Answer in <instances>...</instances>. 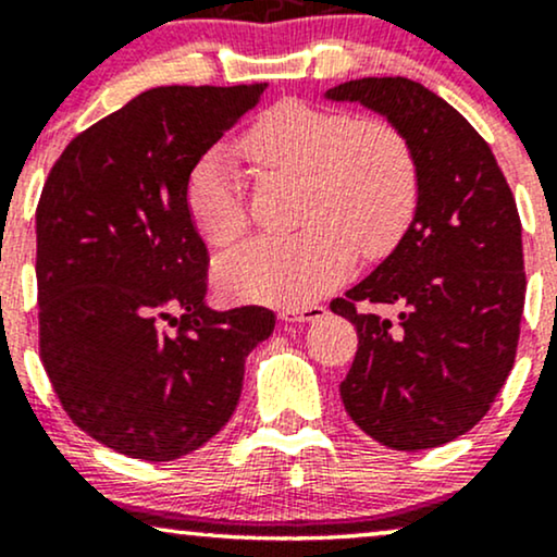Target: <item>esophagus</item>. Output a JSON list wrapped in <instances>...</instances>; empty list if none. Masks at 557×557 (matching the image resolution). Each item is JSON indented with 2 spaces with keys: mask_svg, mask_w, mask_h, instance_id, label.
<instances>
[{
  "mask_svg": "<svg viewBox=\"0 0 557 557\" xmlns=\"http://www.w3.org/2000/svg\"><path fill=\"white\" fill-rule=\"evenodd\" d=\"M327 314V309L324 306H317V304H309V306H300V309H285L280 319H285V322H317V319H322Z\"/></svg>",
  "mask_w": 557,
  "mask_h": 557,
  "instance_id": "1",
  "label": "esophagus"
}]
</instances>
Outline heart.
<instances>
[{
    "label": "heart",
    "instance_id": "1",
    "mask_svg": "<svg viewBox=\"0 0 557 557\" xmlns=\"http://www.w3.org/2000/svg\"><path fill=\"white\" fill-rule=\"evenodd\" d=\"M235 151L259 172L300 175V233L248 240L214 267L230 298L306 306L343 283L363 257L387 253L411 222L419 198L417 159L387 120H350L304 101H280L253 120ZM185 209L203 240L227 248L246 230L238 170L225 149H209L185 181Z\"/></svg>",
    "mask_w": 557,
    "mask_h": 557
}]
</instances>
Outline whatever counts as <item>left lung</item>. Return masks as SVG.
<instances>
[{"instance_id": "left-lung-1", "label": "left lung", "mask_w": 557, "mask_h": 557, "mask_svg": "<svg viewBox=\"0 0 557 557\" xmlns=\"http://www.w3.org/2000/svg\"><path fill=\"white\" fill-rule=\"evenodd\" d=\"M324 99L356 101L398 127L419 175L398 246L330 304L359 332L343 406L395 450L445 445L490 411L513 369L527 293L519 209L487 140L421 83L348 81ZM359 302L399 317L359 312Z\"/></svg>"}]
</instances>
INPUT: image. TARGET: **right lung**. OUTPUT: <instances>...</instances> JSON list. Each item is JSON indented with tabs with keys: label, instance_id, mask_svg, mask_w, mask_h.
<instances>
[{
	"label": "right lung",
	"instance_id": "obj_1",
	"mask_svg": "<svg viewBox=\"0 0 557 557\" xmlns=\"http://www.w3.org/2000/svg\"><path fill=\"white\" fill-rule=\"evenodd\" d=\"M264 91L149 88L70 140L41 190L44 369L67 417L123 456L175 461L209 443L274 330L261 306L209 309L207 246L185 209L196 159Z\"/></svg>",
	"mask_w": 557,
	"mask_h": 557
}]
</instances>
